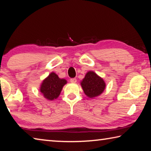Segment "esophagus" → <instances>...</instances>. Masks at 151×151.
I'll return each mask as SVG.
<instances>
[{"mask_svg": "<svg viewBox=\"0 0 151 151\" xmlns=\"http://www.w3.org/2000/svg\"><path fill=\"white\" fill-rule=\"evenodd\" d=\"M70 82H71V83H76L77 82V79L76 78L70 79Z\"/></svg>", "mask_w": 151, "mask_h": 151, "instance_id": "obj_1", "label": "esophagus"}]
</instances>
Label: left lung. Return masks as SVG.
<instances>
[{
	"instance_id": "8db88e82",
	"label": "left lung",
	"mask_w": 151,
	"mask_h": 151,
	"mask_svg": "<svg viewBox=\"0 0 151 151\" xmlns=\"http://www.w3.org/2000/svg\"><path fill=\"white\" fill-rule=\"evenodd\" d=\"M81 86L87 97L95 98L103 93L106 83L101 77L93 71H89L81 81Z\"/></svg>"
}]
</instances>
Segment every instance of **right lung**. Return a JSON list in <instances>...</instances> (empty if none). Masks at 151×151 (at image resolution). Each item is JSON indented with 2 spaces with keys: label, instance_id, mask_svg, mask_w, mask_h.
<instances>
[{
  "label": "right lung",
  "instance_id": "1",
  "mask_svg": "<svg viewBox=\"0 0 151 151\" xmlns=\"http://www.w3.org/2000/svg\"><path fill=\"white\" fill-rule=\"evenodd\" d=\"M67 83L65 79L60 78L55 72H51L40 85V92L44 97L49 101L57 99L64 85Z\"/></svg>",
  "mask_w": 151,
  "mask_h": 151
}]
</instances>
